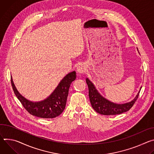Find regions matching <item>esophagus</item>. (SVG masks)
Instances as JSON below:
<instances>
[{
	"instance_id": "obj_1",
	"label": "esophagus",
	"mask_w": 154,
	"mask_h": 154,
	"mask_svg": "<svg viewBox=\"0 0 154 154\" xmlns=\"http://www.w3.org/2000/svg\"><path fill=\"white\" fill-rule=\"evenodd\" d=\"M76 71L78 73H84L86 72V67L83 64H79L76 68Z\"/></svg>"
}]
</instances>
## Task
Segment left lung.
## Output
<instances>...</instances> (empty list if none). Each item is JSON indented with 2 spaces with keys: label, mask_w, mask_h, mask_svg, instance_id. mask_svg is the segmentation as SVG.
<instances>
[{
  "label": "left lung",
  "mask_w": 154,
  "mask_h": 154,
  "mask_svg": "<svg viewBox=\"0 0 154 154\" xmlns=\"http://www.w3.org/2000/svg\"><path fill=\"white\" fill-rule=\"evenodd\" d=\"M86 82L89 88V97L92 107L97 112L106 116L120 114L130 110L138 99L141 89V87L138 94L132 101L124 104H117L101 96L94 84L88 78H86Z\"/></svg>",
  "instance_id": "obj_1"
}]
</instances>
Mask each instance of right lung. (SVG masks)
Listing matches in <instances>:
<instances>
[{
  "label": "right lung",
  "mask_w": 154,
  "mask_h": 154,
  "mask_svg": "<svg viewBox=\"0 0 154 154\" xmlns=\"http://www.w3.org/2000/svg\"><path fill=\"white\" fill-rule=\"evenodd\" d=\"M76 78V72L68 73L60 81L52 94L46 99L37 102L29 101L22 96L16 89L11 76V82L16 97L29 113L40 118L51 119L57 117L63 111L71 83Z\"/></svg>",
  "instance_id": "add662e5"
}]
</instances>
